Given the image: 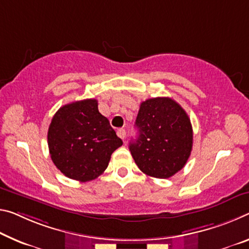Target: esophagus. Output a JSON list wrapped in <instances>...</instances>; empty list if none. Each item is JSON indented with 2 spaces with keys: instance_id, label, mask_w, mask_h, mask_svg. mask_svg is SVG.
Returning a JSON list of instances; mask_svg holds the SVG:
<instances>
[{
  "instance_id": "esophagus-1",
  "label": "esophagus",
  "mask_w": 249,
  "mask_h": 249,
  "mask_svg": "<svg viewBox=\"0 0 249 249\" xmlns=\"http://www.w3.org/2000/svg\"><path fill=\"white\" fill-rule=\"evenodd\" d=\"M117 136L120 137V139H122V140H125V137H126V131L124 128H120V129H117Z\"/></svg>"
}]
</instances>
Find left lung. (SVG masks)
<instances>
[{"label": "left lung", "mask_w": 249, "mask_h": 249, "mask_svg": "<svg viewBox=\"0 0 249 249\" xmlns=\"http://www.w3.org/2000/svg\"><path fill=\"white\" fill-rule=\"evenodd\" d=\"M135 125L139 136L129 151L144 174L168 178L185 166L193 147V128L186 112L169 97L142 102Z\"/></svg>", "instance_id": "obj_1"}]
</instances>
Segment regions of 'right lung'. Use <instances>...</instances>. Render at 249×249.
Wrapping results in <instances>:
<instances>
[{"instance_id": "obj_1", "label": "right lung", "mask_w": 249, "mask_h": 249, "mask_svg": "<svg viewBox=\"0 0 249 249\" xmlns=\"http://www.w3.org/2000/svg\"><path fill=\"white\" fill-rule=\"evenodd\" d=\"M94 98L66 104L55 113L47 132L53 163L69 178L95 179L108 166L110 155L123 145L98 112Z\"/></svg>"}]
</instances>
